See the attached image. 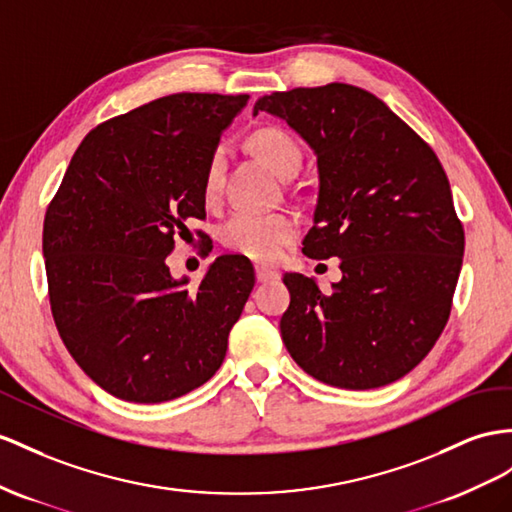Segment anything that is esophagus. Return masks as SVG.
<instances>
[{
  "label": "esophagus",
  "mask_w": 512,
  "mask_h": 512,
  "mask_svg": "<svg viewBox=\"0 0 512 512\" xmlns=\"http://www.w3.org/2000/svg\"><path fill=\"white\" fill-rule=\"evenodd\" d=\"M255 277H257L259 283H266V281L277 279L279 272L272 270V268H266V266H257V268H255Z\"/></svg>",
  "instance_id": "obj_1"
}]
</instances>
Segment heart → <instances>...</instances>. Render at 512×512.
<instances>
[{"mask_svg":"<svg viewBox=\"0 0 512 512\" xmlns=\"http://www.w3.org/2000/svg\"><path fill=\"white\" fill-rule=\"evenodd\" d=\"M253 151L279 177H294L303 164V149L292 134L281 127H261L251 136ZM227 166V149L218 144L209 153L203 170V196L212 201L218 196ZM300 229L292 212H235L220 229V242L233 253L255 261L279 259Z\"/></svg>","mask_w":512,"mask_h":512,"instance_id":"obj_1","label":"heart"}]
</instances>
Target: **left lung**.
<instances>
[{
  "label": "left lung",
  "instance_id": "left-lung-1",
  "mask_svg": "<svg viewBox=\"0 0 512 512\" xmlns=\"http://www.w3.org/2000/svg\"><path fill=\"white\" fill-rule=\"evenodd\" d=\"M318 155L320 192L303 253L342 259L324 294L285 274L281 337L309 376L342 389L398 381L450 318L465 231L430 144L372 93L350 84L294 88L255 103Z\"/></svg>",
  "mask_w": 512,
  "mask_h": 512
}]
</instances>
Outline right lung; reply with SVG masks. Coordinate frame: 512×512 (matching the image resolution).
<instances>
[{
    "instance_id": "add662e5",
    "label": "right lung",
    "mask_w": 512,
    "mask_h": 512,
    "mask_svg": "<svg viewBox=\"0 0 512 512\" xmlns=\"http://www.w3.org/2000/svg\"><path fill=\"white\" fill-rule=\"evenodd\" d=\"M246 101L177 93L97 125L47 207L54 322L77 365L114 398L186 396L227 355L255 285L251 261L222 255L188 290V279L170 277L166 257L192 218L205 220V162Z\"/></svg>"
}]
</instances>
